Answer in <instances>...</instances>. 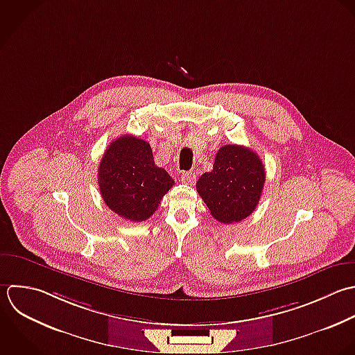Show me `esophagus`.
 I'll return each mask as SVG.
<instances>
[{"label": "esophagus", "instance_id": "obj_1", "mask_svg": "<svg viewBox=\"0 0 355 355\" xmlns=\"http://www.w3.org/2000/svg\"><path fill=\"white\" fill-rule=\"evenodd\" d=\"M195 181H196L195 173H192V171H185V173H182V175H181V182H184V184H187V185H192V184H195Z\"/></svg>", "mask_w": 355, "mask_h": 355}]
</instances>
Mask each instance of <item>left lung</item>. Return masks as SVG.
<instances>
[{"label":"left lung","mask_w":355,"mask_h":355,"mask_svg":"<svg viewBox=\"0 0 355 355\" xmlns=\"http://www.w3.org/2000/svg\"><path fill=\"white\" fill-rule=\"evenodd\" d=\"M266 168L252 149L225 145L216 155L213 170L196 182V191L211 216L224 224L239 223L259 205Z\"/></svg>","instance_id":"1"}]
</instances>
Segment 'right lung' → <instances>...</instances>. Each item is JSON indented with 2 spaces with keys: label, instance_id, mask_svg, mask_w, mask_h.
<instances>
[{
  "label": "right lung",
  "instance_id": "obj_1",
  "mask_svg": "<svg viewBox=\"0 0 355 355\" xmlns=\"http://www.w3.org/2000/svg\"><path fill=\"white\" fill-rule=\"evenodd\" d=\"M98 184L102 199L112 211L141 223L153 216L174 180L155 164L146 141L121 135L110 142L101 159Z\"/></svg>",
  "mask_w": 355,
  "mask_h": 355
}]
</instances>
